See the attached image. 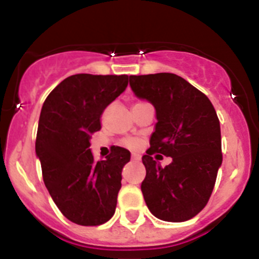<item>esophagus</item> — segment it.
Instances as JSON below:
<instances>
[{
	"label": "esophagus",
	"mask_w": 259,
	"mask_h": 259,
	"mask_svg": "<svg viewBox=\"0 0 259 259\" xmlns=\"http://www.w3.org/2000/svg\"><path fill=\"white\" fill-rule=\"evenodd\" d=\"M132 159H133V160H136V161L141 160V155H139V154H132Z\"/></svg>",
	"instance_id": "obj_1"
}]
</instances>
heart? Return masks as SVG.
<instances>
[{"label":"heart","mask_w":259,"mask_h":259,"mask_svg":"<svg viewBox=\"0 0 259 259\" xmlns=\"http://www.w3.org/2000/svg\"><path fill=\"white\" fill-rule=\"evenodd\" d=\"M137 104H138V103H137ZM125 145H126L127 147H136L137 142L136 141H133V139H127V141H125Z\"/></svg>","instance_id":"obj_1"}]
</instances>
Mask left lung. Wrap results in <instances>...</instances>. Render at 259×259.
I'll list each match as a JSON object with an SVG mask.
<instances>
[{"label":"left lung","instance_id":"8db88e82","mask_svg":"<svg viewBox=\"0 0 259 259\" xmlns=\"http://www.w3.org/2000/svg\"><path fill=\"white\" fill-rule=\"evenodd\" d=\"M137 98L156 111L155 132L143 155L141 190L148 210L164 222H186L207 204L222 165V136L215 108L203 92L172 73L130 75ZM157 152L172 157L163 168Z\"/></svg>","mask_w":259,"mask_h":259}]
</instances>
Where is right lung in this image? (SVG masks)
Here are the masks:
<instances>
[{
    "instance_id": "obj_1",
    "label": "right lung",
    "mask_w": 259,
    "mask_h": 259,
    "mask_svg": "<svg viewBox=\"0 0 259 259\" xmlns=\"http://www.w3.org/2000/svg\"><path fill=\"white\" fill-rule=\"evenodd\" d=\"M127 75L67 76L42 104L36 156L52 199L64 217L79 226H100L113 217L126 148L113 146L105 160L91 152L92 133L102 127L105 108L127 87Z\"/></svg>"
}]
</instances>
